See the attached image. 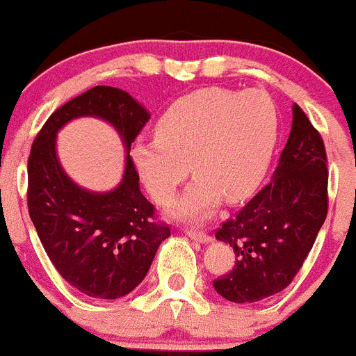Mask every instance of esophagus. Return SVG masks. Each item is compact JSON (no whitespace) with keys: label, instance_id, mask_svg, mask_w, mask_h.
Here are the masks:
<instances>
[{"label":"esophagus","instance_id":"esophagus-1","mask_svg":"<svg viewBox=\"0 0 356 356\" xmlns=\"http://www.w3.org/2000/svg\"><path fill=\"white\" fill-rule=\"evenodd\" d=\"M185 234L188 235L190 238H193V241L202 242V244H209V242L213 241V238H211V235L206 234V232H204V230H195V228H186Z\"/></svg>","mask_w":356,"mask_h":356}]
</instances>
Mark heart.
I'll list each match as a JSON object with an SVG mask.
<instances>
[{
    "label": "heart",
    "mask_w": 356,
    "mask_h": 356,
    "mask_svg": "<svg viewBox=\"0 0 356 356\" xmlns=\"http://www.w3.org/2000/svg\"><path fill=\"white\" fill-rule=\"evenodd\" d=\"M280 133L277 104L266 91L206 88L178 98L156 122V138L140 140L131 157L147 192L170 204L195 175L170 214L202 220L220 204L251 195L266 175Z\"/></svg>",
    "instance_id": "heart-1"
}]
</instances>
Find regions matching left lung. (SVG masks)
Wrapping results in <instances>:
<instances>
[{"mask_svg": "<svg viewBox=\"0 0 356 356\" xmlns=\"http://www.w3.org/2000/svg\"><path fill=\"white\" fill-rule=\"evenodd\" d=\"M327 181L322 136L294 104L293 128L272 181L214 234L237 259L234 270L213 280L220 296L256 302L293 282L325 221Z\"/></svg>", "mask_w": 356, "mask_h": 356, "instance_id": "1", "label": "left lung"}]
</instances>
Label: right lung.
Segmentation results:
<instances>
[{"label":"right lung","instance_id":"add662e5","mask_svg":"<svg viewBox=\"0 0 356 356\" xmlns=\"http://www.w3.org/2000/svg\"><path fill=\"white\" fill-rule=\"evenodd\" d=\"M91 115L122 135L127 168L111 193L76 186L61 170L54 149L56 133L76 117ZM150 114L126 91L95 86L48 118L34 138L27 163V207L40 241L57 272L90 298L118 299L131 293L149 272L157 248L171 235L156 220V207L140 190L129 149Z\"/></svg>","mask_w":356,"mask_h":356}]
</instances>
